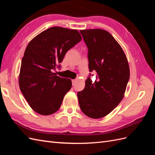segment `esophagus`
Segmentation results:
<instances>
[{"instance_id":"1","label":"esophagus","mask_w":155,"mask_h":155,"mask_svg":"<svg viewBox=\"0 0 155 155\" xmlns=\"http://www.w3.org/2000/svg\"><path fill=\"white\" fill-rule=\"evenodd\" d=\"M76 79H73V80L72 81V85L73 86H74L75 85V84H76Z\"/></svg>"}]
</instances>
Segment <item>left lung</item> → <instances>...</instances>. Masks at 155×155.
Here are the masks:
<instances>
[{
  "instance_id": "1",
  "label": "left lung",
  "mask_w": 155,
  "mask_h": 155,
  "mask_svg": "<svg viewBox=\"0 0 155 155\" xmlns=\"http://www.w3.org/2000/svg\"><path fill=\"white\" fill-rule=\"evenodd\" d=\"M88 48L89 71H96V80L90 76L85 88L78 92L79 107L91 118L109 114L122 100L130 77L127 59L121 46L106 30H80ZM93 76V75H92Z\"/></svg>"
}]
</instances>
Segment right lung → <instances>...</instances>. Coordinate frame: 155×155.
I'll return each mask as SVG.
<instances>
[{
	"instance_id": "1",
	"label": "right lung",
	"mask_w": 155,
	"mask_h": 155,
	"mask_svg": "<svg viewBox=\"0 0 155 155\" xmlns=\"http://www.w3.org/2000/svg\"><path fill=\"white\" fill-rule=\"evenodd\" d=\"M82 39L77 30L54 26L42 31L28 45L22 59L18 84L31 109L41 115L58 111L72 87L70 79L55 76L67 51Z\"/></svg>"
}]
</instances>
